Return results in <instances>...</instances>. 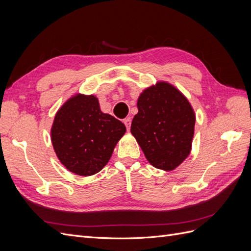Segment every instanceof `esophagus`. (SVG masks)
Instances as JSON below:
<instances>
[{"label": "esophagus", "instance_id": "34e87169", "mask_svg": "<svg viewBox=\"0 0 251 251\" xmlns=\"http://www.w3.org/2000/svg\"><path fill=\"white\" fill-rule=\"evenodd\" d=\"M124 124H125L126 127V130H127V131L130 130V127H131V119H130V118H126V119L124 120Z\"/></svg>", "mask_w": 251, "mask_h": 251}]
</instances>
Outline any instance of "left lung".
I'll list each match as a JSON object with an SVG mask.
<instances>
[{
	"instance_id": "1",
	"label": "left lung",
	"mask_w": 251,
	"mask_h": 251,
	"mask_svg": "<svg viewBox=\"0 0 251 251\" xmlns=\"http://www.w3.org/2000/svg\"><path fill=\"white\" fill-rule=\"evenodd\" d=\"M131 133L149 162L172 171L191 153L195 113L184 95L168 82H158L139 96Z\"/></svg>"
}]
</instances>
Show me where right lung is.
I'll list each match as a JSON object with an SVG mask.
<instances>
[{"instance_id": "right-lung-1", "label": "right lung", "mask_w": 251, "mask_h": 251, "mask_svg": "<svg viewBox=\"0 0 251 251\" xmlns=\"http://www.w3.org/2000/svg\"><path fill=\"white\" fill-rule=\"evenodd\" d=\"M125 133V125L102 113L95 96L78 94L57 111L51 140L59 161L68 170L91 176L108 163Z\"/></svg>"}]
</instances>
